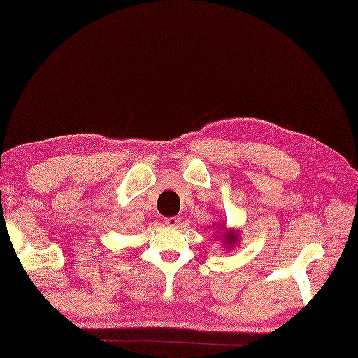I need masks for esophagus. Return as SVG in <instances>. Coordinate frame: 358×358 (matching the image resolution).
Masks as SVG:
<instances>
[{"label":"esophagus","mask_w":358,"mask_h":358,"mask_svg":"<svg viewBox=\"0 0 358 358\" xmlns=\"http://www.w3.org/2000/svg\"><path fill=\"white\" fill-rule=\"evenodd\" d=\"M180 222H181L180 217H167V218H164V223L167 226H171V227H177L180 224Z\"/></svg>","instance_id":"esophagus-1"}]
</instances>
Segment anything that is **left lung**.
<instances>
[{"label":"left lung","instance_id":"obj_1","mask_svg":"<svg viewBox=\"0 0 358 358\" xmlns=\"http://www.w3.org/2000/svg\"><path fill=\"white\" fill-rule=\"evenodd\" d=\"M237 235L238 234H227V235H224V245H234L235 241H237Z\"/></svg>","mask_w":358,"mask_h":358}]
</instances>
